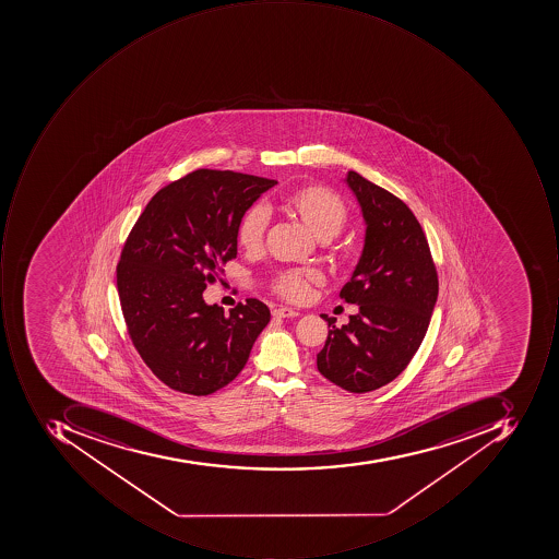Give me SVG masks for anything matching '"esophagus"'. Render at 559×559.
<instances>
[{
    "mask_svg": "<svg viewBox=\"0 0 559 559\" xmlns=\"http://www.w3.org/2000/svg\"><path fill=\"white\" fill-rule=\"evenodd\" d=\"M272 314H274L275 318H297L299 310L290 309V307H278Z\"/></svg>",
    "mask_w": 559,
    "mask_h": 559,
    "instance_id": "1",
    "label": "esophagus"
}]
</instances>
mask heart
Wrapping results in <instances>:
<instances>
[{
  "instance_id": "obj_1",
  "label": "heart",
  "mask_w": 559,
  "mask_h": 559,
  "mask_svg": "<svg viewBox=\"0 0 559 559\" xmlns=\"http://www.w3.org/2000/svg\"><path fill=\"white\" fill-rule=\"evenodd\" d=\"M281 209L302 222L304 227L319 240L328 241L336 237L347 222V210L337 194L322 187L297 188L285 194ZM266 216L262 206H250L241 216L237 227V241L247 252H257L262 247L265 235ZM322 274L314 269L307 271H285L274 278L275 293L293 302H302L309 297L310 287L321 284Z\"/></svg>"
}]
</instances>
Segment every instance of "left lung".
Wrapping results in <instances>:
<instances>
[{
    "label": "left lung",
    "mask_w": 559,
    "mask_h": 559,
    "mask_svg": "<svg viewBox=\"0 0 559 559\" xmlns=\"http://www.w3.org/2000/svg\"><path fill=\"white\" fill-rule=\"evenodd\" d=\"M365 219V245L341 299L359 307L343 328L322 314L328 340L318 354L322 377L349 393L391 383L420 347L438 297L430 247L400 198L356 171L344 178Z\"/></svg>",
    "instance_id": "left-lung-1"
}]
</instances>
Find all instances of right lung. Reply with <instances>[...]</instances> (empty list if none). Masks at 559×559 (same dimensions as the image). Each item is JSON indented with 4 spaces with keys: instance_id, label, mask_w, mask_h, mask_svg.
Returning <instances> with one entry per match:
<instances>
[{
    "instance_id": "1",
    "label": "right lung",
    "mask_w": 559,
    "mask_h": 559,
    "mask_svg": "<svg viewBox=\"0 0 559 559\" xmlns=\"http://www.w3.org/2000/svg\"><path fill=\"white\" fill-rule=\"evenodd\" d=\"M275 179L198 169L157 191L139 216L117 265L129 336L163 383L205 396L249 361L271 310L257 299L230 312L209 306L206 284L237 257V227Z\"/></svg>"
}]
</instances>
